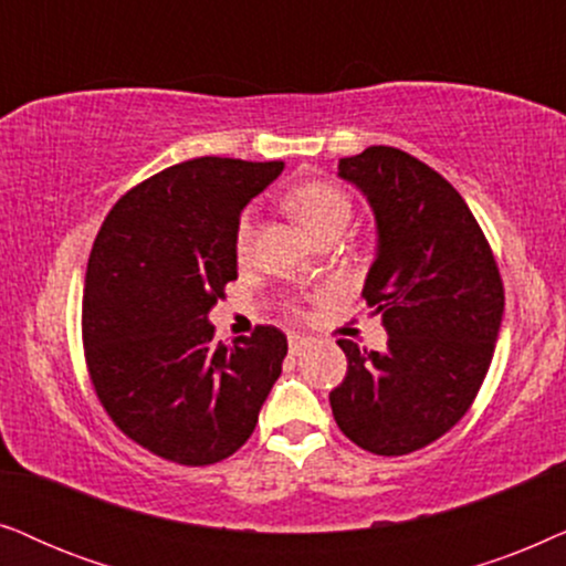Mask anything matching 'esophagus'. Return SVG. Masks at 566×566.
<instances>
[{"label":"esophagus","mask_w":566,"mask_h":566,"mask_svg":"<svg viewBox=\"0 0 566 566\" xmlns=\"http://www.w3.org/2000/svg\"><path fill=\"white\" fill-rule=\"evenodd\" d=\"M307 346H311V338L303 336V334H290V354H292V357L303 354Z\"/></svg>","instance_id":"esophagus-1"}]
</instances>
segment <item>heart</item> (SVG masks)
Here are the masks:
<instances>
[{
  "instance_id": "b5f03b06",
  "label": "heart",
  "mask_w": 566,
  "mask_h": 566,
  "mask_svg": "<svg viewBox=\"0 0 566 566\" xmlns=\"http://www.w3.org/2000/svg\"><path fill=\"white\" fill-rule=\"evenodd\" d=\"M284 205L315 240L326 238L331 232L342 235V230L352 220L349 196L334 184H326V180H307V184L295 186L284 199ZM253 232V217L245 212L235 228V251L240 259L251 255Z\"/></svg>"
}]
</instances>
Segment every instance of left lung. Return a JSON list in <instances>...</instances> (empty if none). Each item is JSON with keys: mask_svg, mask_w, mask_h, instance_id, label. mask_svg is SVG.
Masks as SVG:
<instances>
[{"mask_svg": "<svg viewBox=\"0 0 566 566\" xmlns=\"http://www.w3.org/2000/svg\"><path fill=\"white\" fill-rule=\"evenodd\" d=\"M370 201L378 253L361 297L388 331L386 352L338 338L346 378L331 390L354 446L406 455L453 429L492 365L504 313L500 269L463 196L396 147L338 160Z\"/></svg>", "mask_w": 566, "mask_h": 566, "instance_id": "obj_1", "label": "left lung"}]
</instances>
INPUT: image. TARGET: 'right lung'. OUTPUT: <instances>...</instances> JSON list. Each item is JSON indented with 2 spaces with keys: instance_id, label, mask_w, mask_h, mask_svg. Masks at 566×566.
Wrapping results in <instances>:
<instances>
[{
  "instance_id": "right-lung-1",
  "label": "right lung",
  "mask_w": 566,
  "mask_h": 566,
  "mask_svg": "<svg viewBox=\"0 0 566 566\" xmlns=\"http://www.w3.org/2000/svg\"><path fill=\"white\" fill-rule=\"evenodd\" d=\"M282 160L196 157L120 196L97 232L82 295L90 380L120 432L180 465H209L253 434L287 336L214 342L209 311L238 279L235 228Z\"/></svg>"
}]
</instances>
